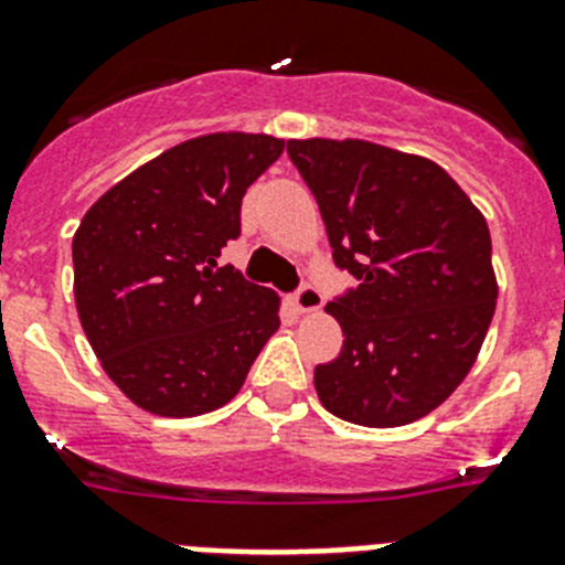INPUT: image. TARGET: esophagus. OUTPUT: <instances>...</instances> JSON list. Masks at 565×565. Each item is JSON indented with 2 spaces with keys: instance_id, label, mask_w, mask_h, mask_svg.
Returning a JSON list of instances; mask_svg holds the SVG:
<instances>
[{
  "instance_id": "1",
  "label": "esophagus",
  "mask_w": 565,
  "mask_h": 565,
  "mask_svg": "<svg viewBox=\"0 0 565 565\" xmlns=\"http://www.w3.org/2000/svg\"><path fill=\"white\" fill-rule=\"evenodd\" d=\"M292 303L298 312H315V309L323 307V292L312 281H301L292 292Z\"/></svg>"
}]
</instances>
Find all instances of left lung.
<instances>
[{
    "label": "left lung",
    "mask_w": 565,
    "mask_h": 565,
    "mask_svg": "<svg viewBox=\"0 0 565 565\" xmlns=\"http://www.w3.org/2000/svg\"><path fill=\"white\" fill-rule=\"evenodd\" d=\"M327 225L338 270L358 284L327 312L343 329L315 365L329 414L396 428L430 414L465 380L495 312L487 222L445 169L363 140H289Z\"/></svg>",
    "instance_id": "1"
}]
</instances>
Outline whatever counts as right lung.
<instances>
[{"label":"right lung","mask_w":565,"mask_h":565,"mask_svg":"<svg viewBox=\"0 0 565 565\" xmlns=\"http://www.w3.org/2000/svg\"><path fill=\"white\" fill-rule=\"evenodd\" d=\"M270 135H205L109 188L73 238L75 303L111 383L160 416H200L238 394L278 329V295L222 247L242 196L281 157Z\"/></svg>","instance_id":"add662e5"}]
</instances>
